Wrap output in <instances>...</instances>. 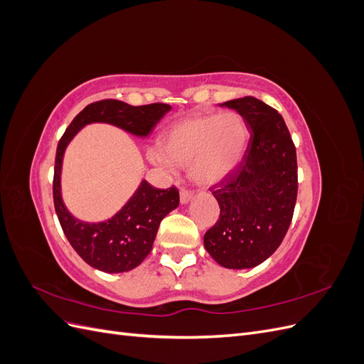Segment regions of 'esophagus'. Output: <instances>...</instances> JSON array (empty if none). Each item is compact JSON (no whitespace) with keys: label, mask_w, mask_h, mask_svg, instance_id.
I'll list each match as a JSON object with an SVG mask.
<instances>
[{"label":"esophagus","mask_w":364,"mask_h":364,"mask_svg":"<svg viewBox=\"0 0 364 364\" xmlns=\"http://www.w3.org/2000/svg\"><path fill=\"white\" fill-rule=\"evenodd\" d=\"M193 196H194V193L193 191H188V190H181V203L182 205H185V203H188L191 199H193Z\"/></svg>","instance_id":"34e87169"}]
</instances>
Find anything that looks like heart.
<instances>
[{
  "label": "heart",
  "mask_w": 364,
  "mask_h": 364,
  "mask_svg": "<svg viewBox=\"0 0 364 364\" xmlns=\"http://www.w3.org/2000/svg\"><path fill=\"white\" fill-rule=\"evenodd\" d=\"M249 136L245 117L235 111L185 118L167 129L162 151L153 153L151 159L167 170L190 165L196 182L214 185L243 161Z\"/></svg>",
  "instance_id": "obj_1"
}]
</instances>
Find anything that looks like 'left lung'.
I'll return each instance as SVG.
<instances>
[{
	"mask_svg": "<svg viewBox=\"0 0 364 364\" xmlns=\"http://www.w3.org/2000/svg\"><path fill=\"white\" fill-rule=\"evenodd\" d=\"M245 117L250 134L243 161L213 186L220 218L203 237L215 262L252 269L287 234L297 196L296 149L284 118L255 97L223 103Z\"/></svg>",
	"mask_w": 364,
	"mask_h": 364,
	"instance_id": "obj_1",
	"label": "left lung"
}]
</instances>
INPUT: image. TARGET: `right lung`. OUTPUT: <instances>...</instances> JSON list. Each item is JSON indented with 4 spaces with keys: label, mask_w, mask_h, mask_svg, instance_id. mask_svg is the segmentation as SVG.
<instances>
[{
    "label": "right lung",
    "mask_w": 364,
    "mask_h": 364,
    "mask_svg": "<svg viewBox=\"0 0 364 364\" xmlns=\"http://www.w3.org/2000/svg\"><path fill=\"white\" fill-rule=\"evenodd\" d=\"M171 106L153 103L130 106L119 100H102L87 105L60 138L56 151L53 199L56 214L73 249L91 267L105 273H121L138 267L149 255L162 218L179 206V191L171 186L158 190L141 181L134 196L119 211L105 222H83L75 218L62 199V162L65 150L79 132L92 123H106L147 138Z\"/></svg>",
    "instance_id": "add662e5"
}]
</instances>
